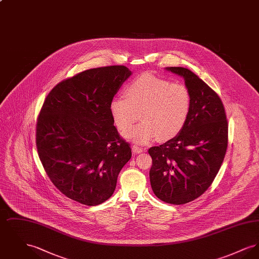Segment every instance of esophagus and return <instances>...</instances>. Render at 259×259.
<instances>
[{
  "mask_svg": "<svg viewBox=\"0 0 259 259\" xmlns=\"http://www.w3.org/2000/svg\"><path fill=\"white\" fill-rule=\"evenodd\" d=\"M132 151H133V153H134V154H139V153L143 152V151H144V149L142 148H140V147L133 146V147H132Z\"/></svg>",
  "mask_w": 259,
  "mask_h": 259,
  "instance_id": "esophagus-1",
  "label": "esophagus"
}]
</instances>
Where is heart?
<instances>
[{"mask_svg":"<svg viewBox=\"0 0 259 259\" xmlns=\"http://www.w3.org/2000/svg\"><path fill=\"white\" fill-rule=\"evenodd\" d=\"M127 97L111 102V114L117 128L126 132L140 118L142 122L126 134L137 144H148L153 139L169 141L180 135L187 122L192 107L188 87L183 83L144 74L126 87Z\"/></svg>","mask_w":259,"mask_h":259,"instance_id":"b5f03b06","label":"heart"}]
</instances>
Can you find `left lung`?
<instances>
[{"instance_id":"1","label":"left lung","mask_w":259,"mask_h":259,"mask_svg":"<svg viewBox=\"0 0 259 259\" xmlns=\"http://www.w3.org/2000/svg\"><path fill=\"white\" fill-rule=\"evenodd\" d=\"M166 70L184 77L192 97L189 118L184 130L148 153L151 188L161 201L183 205L201 196L213 182L228 144V122L220 96L190 70Z\"/></svg>"}]
</instances>
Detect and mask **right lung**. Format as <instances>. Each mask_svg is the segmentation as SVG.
<instances>
[{"instance_id": "obj_1", "label": "right lung", "mask_w": 259, "mask_h": 259, "mask_svg": "<svg viewBox=\"0 0 259 259\" xmlns=\"http://www.w3.org/2000/svg\"><path fill=\"white\" fill-rule=\"evenodd\" d=\"M131 74L125 66L81 72L53 87L39 111L38 157L52 184L80 204L97 206L111 197L132 156L110 109Z\"/></svg>"}]
</instances>
